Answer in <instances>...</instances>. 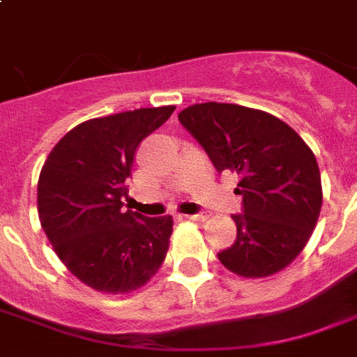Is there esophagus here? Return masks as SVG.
Returning <instances> with one entry per match:
<instances>
[{
	"label": "esophagus",
	"mask_w": 357,
	"mask_h": 357,
	"mask_svg": "<svg viewBox=\"0 0 357 357\" xmlns=\"http://www.w3.org/2000/svg\"><path fill=\"white\" fill-rule=\"evenodd\" d=\"M183 218L187 220H192V222H204L206 220V215H183Z\"/></svg>",
	"instance_id": "obj_1"
}]
</instances>
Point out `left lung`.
<instances>
[{
	"label": "left lung",
	"instance_id": "8db88e82",
	"mask_svg": "<svg viewBox=\"0 0 357 357\" xmlns=\"http://www.w3.org/2000/svg\"><path fill=\"white\" fill-rule=\"evenodd\" d=\"M218 172L238 174L237 238L218 259L241 278L274 276L310 241L322 207L315 153L274 114L235 103H195L178 114Z\"/></svg>",
	"mask_w": 357,
	"mask_h": 357
}]
</instances>
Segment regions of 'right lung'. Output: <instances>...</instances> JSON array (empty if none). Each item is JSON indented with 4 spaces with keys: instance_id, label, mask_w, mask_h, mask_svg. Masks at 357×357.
<instances>
[{
    "instance_id": "1",
    "label": "right lung",
    "mask_w": 357,
    "mask_h": 357,
    "mask_svg": "<svg viewBox=\"0 0 357 357\" xmlns=\"http://www.w3.org/2000/svg\"><path fill=\"white\" fill-rule=\"evenodd\" d=\"M174 105L135 109L75 126L38 176V218L57 257L86 287L126 294L150 282L167 257L174 220L123 209L140 140Z\"/></svg>"
}]
</instances>
